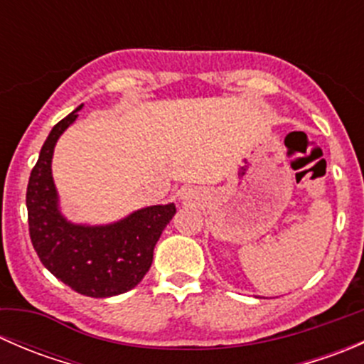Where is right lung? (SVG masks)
I'll return each mask as SVG.
<instances>
[{"label":"right lung","instance_id":"right-lung-1","mask_svg":"<svg viewBox=\"0 0 364 364\" xmlns=\"http://www.w3.org/2000/svg\"><path fill=\"white\" fill-rule=\"evenodd\" d=\"M70 112L50 130L29 176V237L43 266L75 292L90 297H111L134 289L153 262L161 230L176 215L174 204L149 205L109 225H79L61 215L53 181L54 146L77 119Z\"/></svg>","mask_w":364,"mask_h":364}]
</instances>
